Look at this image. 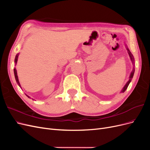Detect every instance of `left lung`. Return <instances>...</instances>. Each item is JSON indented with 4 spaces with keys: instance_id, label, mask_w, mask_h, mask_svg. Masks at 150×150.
<instances>
[{
    "instance_id": "obj_1",
    "label": "left lung",
    "mask_w": 150,
    "mask_h": 150,
    "mask_svg": "<svg viewBox=\"0 0 150 150\" xmlns=\"http://www.w3.org/2000/svg\"><path fill=\"white\" fill-rule=\"evenodd\" d=\"M128 49V54H129V57H130V58H131V60L132 61V62H134V58H133V55H132V54H131V53L130 52V51H129V49ZM134 70H133V71L131 72V73L130 76H129V81H128V82H127V83L126 84V85L124 86V88H122V91H121V92H122V93H124V92L125 91H126V89H127V88H128V86L129 84L130 83L131 81V79H132L133 77V75H134Z\"/></svg>"
}]
</instances>
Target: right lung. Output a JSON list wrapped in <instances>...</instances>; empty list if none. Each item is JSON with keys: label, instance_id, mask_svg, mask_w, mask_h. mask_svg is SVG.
Instances as JSON below:
<instances>
[{"label": "right lung", "instance_id": "add662e5", "mask_svg": "<svg viewBox=\"0 0 150 150\" xmlns=\"http://www.w3.org/2000/svg\"><path fill=\"white\" fill-rule=\"evenodd\" d=\"M18 56H19V54H17L16 56V58H15V62H16V64L17 61ZM13 72H14V75H15V78H16V82H17V83L18 84V85H19V86H20V83H19V79H18V77H17V71H16V69H13ZM26 96H28V95H26ZM28 98H29V97L28 96Z\"/></svg>", "mask_w": 150, "mask_h": 150}]
</instances>
